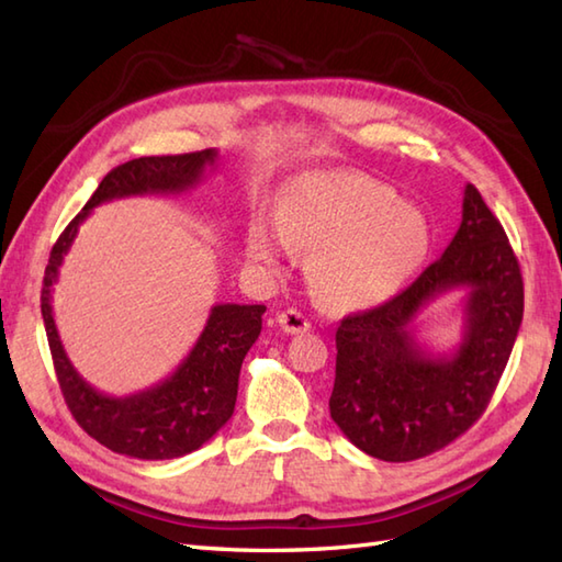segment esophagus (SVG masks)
<instances>
[{"mask_svg":"<svg viewBox=\"0 0 562 562\" xmlns=\"http://www.w3.org/2000/svg\"><path fill=\"white\" fill-rule=\"evenodd\" d=\"M278 324L284 333H292V336L308 330V318L302 312H296V308H288V312L278 314Z\"/></svg>","mask_w":562,"mask_h":562,"instance_id":"obj_1","label":"esophagus"}]
</instances>
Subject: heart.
Wrapping results in <instances>:
<instances>
[{"label":"heart","mask_w":562,"mask_h":562,"mask_svg":"<svg viewBox=\"0 0 562 562\" xmlns=\"http://www.w3.org/2000/svg\"><path fill=\"white\" fill-rule=\"evenodd\" d=\"M292 248H314V280L333 300L374 304L423 266L429 224L372 178L308 173L280 200L274 224L258 214L246 229V256L256 266L278 268Z\"/></svg>","instance_id":"b5f03b06"}]
</instances>
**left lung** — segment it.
<instances>
[{
    "label": "left lung",
    "instance_id": "left-lung-1",
    "mask_svg": "<svg viewBox=\"0 0 562 562\" xmlns=\"http://www.w3.org/2000/svg\"><path fill=\"white\" fill-rule=\"evenodd\" d=\"M465 289L464 336L447 356L414 340L412 321L441 293ZM524 316V282L503 224L471 183L459 232L408 290L345 316L336 330L330 417L357 449L415 461L461 437L491 403Z\"/></svg>",
    "mask_w": 562,
    "mask_h": 562
}]
</instances>
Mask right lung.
Returning <instances> with one entry per match:
<instances>
[{"label": "right lung", "mask_w": 562, "mask_h": 562, "mask_svg": "<svg viewBox=\"0 0 562 562\" xmlns=\"http://www.w3.org/2000/svg\"><path fill=\"white\" fill-rule=\"evenodd\" d=\"M217 161V149L139 157L121 164L99 183L97 193L59 234L47 260L41 314L50 342L55 374L67 408L87 435L115 453L133 459H178L200 449L229 420L236 405L238 372L244 357L260 336L262 304L212 306L205 328L186 360L171 376L130 396H109L93 389L71 367L53 318V284L59 266L79 232V224L101 202L130 195H176L195 188L207 166Z\"/></svg>", "instance_id": "1"}]
</instances>
